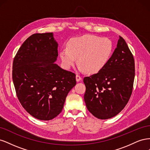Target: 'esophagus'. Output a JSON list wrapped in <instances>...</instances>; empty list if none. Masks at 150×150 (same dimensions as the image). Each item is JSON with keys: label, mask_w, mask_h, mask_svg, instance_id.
Returning <instances> with one entry per match:
<instances>
[{"label": "esophagus", "mask_w": 150, "mask_h": 150, "mask_svg": "<svg viewBox=\"0 0 150 150\" xmlns=\"http://www.w3.org/2000/svg\"><path fill=\"white\" fill-rule=\"evenodd\" d=\"M76 81H78V82H79V81H81V79H82V78H81V76L77 74L76 76Z\"/></svg>", "instance_id": "obj_1"}]
</instances>
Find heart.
<instances>
[{
    "label": "heart",
    "instance_id": "heart-1",
    "mask_svg": "<svg viewBox=\"0 0 150 150\" xmlns=\"http://www.w3.org/2000/svg\"><path fill=\"white\" fill-rule=\"evenodd\" d=\"M112 52L113 44L110 39L85 35L71 39L67 49L60 52V57L67 69L73 66L78 59L81 70L96 74L105 67Z\"/></svg>",
    "mask_w": 150,
    "mask_h": 150
}]
</instances>
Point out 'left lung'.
Returning a JSON list of instances; mask_svg holds the SVG:
<instances>
[{
  "instance_id": "left-lung-1",
  "label": "left lung",
  "mask_w": 150,
  "mask_h": 150,
  "mask_svg": "<svg viewBox=\"0 0 150 150\" xmlns=\"http://www.w3.org/2000/svg\"><path fill=\"white\" fill-rule=\"evenodd\" d=\"M134 60L121 36L107 65L100 72L85 77L84 96L88 111L98 119L115 116L123 110L132 93Z\"/></svg>"
}]
</instances>
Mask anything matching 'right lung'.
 Masks as SVG:
<instances>
[{
	"label": "right lung",
	"mask_w": 150,
	"mask_h": 150,
	"mask_svg": "<svg viewBox=\"0 0 150 150\" xmlns=\"http://www.w3.org/2000/svg\"><path fill=\"white\" fill-rule=\"evenodd\" d=\"M57 47L52 33L34 34L13 59L12 79L18 99L40 120H51L60 114L68 93L76 84L74 73L54 63Z\"/></svg>",
	"instance_id": "add662e5"
}]
</instances>
